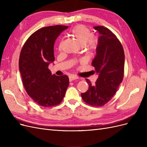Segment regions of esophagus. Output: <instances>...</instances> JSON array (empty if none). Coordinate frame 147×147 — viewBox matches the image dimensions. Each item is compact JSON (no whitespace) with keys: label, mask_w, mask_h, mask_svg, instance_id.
<instances>
[{"label":"esophagus","mask_w":147,"mask_h":147,"mask_svg":"<svg viewBox=\"0 0 147 147\" xmlns=\"http://www.w3.org/2000/svg\"><path fill=\"white\" fill-rule=\"evenodd\" d=\"M69 80L71 82V81H73V80H75L76 79H78V77L77 76H75V75H71L69 76Z\"/></svg>","instance_id":"1"}]
</instances>
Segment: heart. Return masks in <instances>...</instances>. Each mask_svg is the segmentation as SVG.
I'll return each mask as SVG.
<instances>
[{
    "mask_svg": "<svg viewBox=\"0 0 147 147\" xmlns=\"http://www.w3.org/2000/svg\"><path fill=\"white\" fill-rule=\"evenodd\" d=\"M70 34L82 45H83L89 53L94 52L97 48V38L93 35L90 29L86 26L80 24L75 26L71 30ZM62 42L59 43L58 48L61 49Z\"/></svg>",
    "mask_w": 147,
    "mask_h": 147,
    "instance_id": "b5f03b06",
    "label": "heart"
}]
</instances>
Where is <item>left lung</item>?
Listing matches in <instances>:
<instances>
[{"label": "left lung", "instance_id": "1", "mask_svg": "<svg viewBox=\"0 0 147 147\" xmlns=\"http://www.w3.org/2000/svg\"><path fill=\"white\" fill-rule=\"evenodd\" d=\"M94 28L100 35L91 65L99 77L94 85L86 79L89 88L81 96L86 104L100 107L112 99L123 81L125 56L121 42L112 31L102 26Z\"/></svg>", "mask_w": 147, "mask_h": 147}]
</instances>
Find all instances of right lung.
Returning a JSON list of instances; mask_svg holds the SVG:
<instances>
[{
	"mask_svg": "<svg viewBox=\"0 0 147 147\" xmlns=\"http://www.w3.org/2000/svg\"><path fill=\"white\" fill-rule=\"evenodd\" d=\"M68 26H48L35 31L21 49L19 69L28 94L45 107L59 104L69 84L67 75L57 76L49 70L55 61L54 44L59 34Z\"/></svg>",
	"mask_w": 147,
	"mask_h": 147,
	"instance_id": "add662e5",
	"label": "right lung"
}]
</instances>
